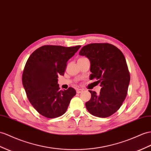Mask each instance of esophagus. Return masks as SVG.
<instances>
[{
  "label": "esophagus",
  "mask_w": 151,
  "mask_h": 151,
  "mask_svg": "<svg viewBox=\"0 0 151 151\" xmlns=\"http://www.w3.org/2000/svg\"><path fill=\"white\" fill-rule=\"evenodd\" d=\"M82 92H83V89H82V88H77L76 89V93L80 94Z\"/></svg>",
  "instance_id": "34e87169"
}]
</instances>
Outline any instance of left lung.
I'll return each instance as SVG.
<instances>
[{
    "mask_svg": "<svg viewBox=\"0 0 151 151\" xmlns=\"http://www.w3.org/2000/svg\"><path fill=\"white\" fill-rule=\"evenodd\" d=\"M79 54L89 59L90 79L96 78L101 87L99 94L89 91L91 98L86 103L87 109L96 117H109L120 109L127 93L130 75L125 57L109 43L87 45Z\"/></svg>",
    "mask_w": 151,
    "mask_h": 151,
    "instance_id": "1",
    "label": "left lung"
}]
</instances>
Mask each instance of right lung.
Segmentation results:
<instances>
[{
	"instance_id": "1",
	"label": "right lung",
	"mask_w": 151,
	"mask_h": 151,
	"mask_svg": "<svg viewBox=\"0 0 151 151\" xmlns=\"http://www.w3.org/2000/svg\"><path fill=\"white\" fill-rule=\"evenodd\" d=\"M80 47L45 45L36 50L27 61L23 86L30 103L44 117L52 119L63 115L75 96L72 87L60 91L57 78L64 75L67 62Z\"/></svg>"
}]
</instances>
